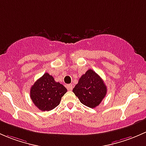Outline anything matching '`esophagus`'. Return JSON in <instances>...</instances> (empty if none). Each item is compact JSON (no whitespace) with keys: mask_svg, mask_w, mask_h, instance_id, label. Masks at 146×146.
Listing matches in <instances>:
<instances>
[{"mask_svg":"<svg viewBox=\"0 0 146 146\" xmlns=\"http://www.w3.org/2000/svg\"><path fill=\"white\" fill-rule=\"evenodd\" d=\"M66 87H67V89L70 90V91L72 90V84H67V85L66 86Z\"/></svg>","mask_w":146,"mask_h":146,"instance_id":"esophagus-1","label":"esophagus"}]
</instances>
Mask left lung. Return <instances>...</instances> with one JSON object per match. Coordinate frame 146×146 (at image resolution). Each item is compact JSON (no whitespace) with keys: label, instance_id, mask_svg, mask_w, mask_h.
Segmentation results:
<instances>
[{"label":"left lung","instance_id":"8db88e82","mask_svg":"<svg viewBox=\"0 0 146 146\" xmlns=\"http://www.w3.org/2000/svg\"><path fill=\"white\" fill-rule=\"evenodd\" d=\"M73 92L82 104L95 108L106 96L107 87L100 76L90 69L81 76Z\"/></svg>","mask_w":146,"mask_h":146}]
</instances>
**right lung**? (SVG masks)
I'll return each mask as SVG.
<instances>
[{
  "instance_id": "obj_1",
  "label": "right lung",
  "mask_w": 146,
  "mask_h": 146,
  "mask_svg": "<svg viewBox=\"0 0 146 146\" xmlns=\"http://www.w3.org/2000/svg\"><path fill=\"white\" fill-rule=\"evenodd\" d=\"M67 91L62 84L55 82L48 73H45L31 87L30 97L40 110L49 111L60 104Z\"/></svg>"
}]
</instances>
